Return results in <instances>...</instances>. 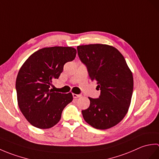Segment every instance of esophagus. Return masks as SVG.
<instances>
[{"label": "esophagus", "mask_w": 159, "mask_h": 159, "mask_svg": "<svg viewBox=\"0 0 159 159\" xmlns=\"http://www.w3.org/2000/svg\"><path fill=\"white\" fill-rule=\"evenodd\" d=\"M72 96H73V98H80V97H81V94H76V93H73L72 94Z\"/></svg>", "instance_id": "obj_1"}]
</instances>
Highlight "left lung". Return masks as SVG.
I'll return each mask as SVG.
<instances>
[{"mask_svg": "<svg viewBox=\"0 0 159 159\" xmlns=\"http://www.w3.org/2000/svg\"><path fill=\"white\" fill-rule=\"evenodd\" d=\"M80 61L89 76L100 89L99 98L89 97L90 105L82 111L84 120L100 130L113 127L129 109L133 92V76L124 57L117 48L107 44L77 46Z\"/></svg>", "mask_w": 159, "mask_h": 159, "instance_id": "left-lung-1", "label": "left lung"}]
</instances>
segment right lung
<instances>
[{
  "label": "right lung",
  "instance_id": "obj_1",
  "mask_svg": "<svg viewBox=\"0 0 159 159\" xmlns=\"http://www.w3.org/2000/svg\"><path fill=\"white\" fill-rule=\"evenodd\" d=\"M72 47L43 48L33 53L23 63L16 78L17 99L20 111L29 122L41 129L59 122L64 108L73 100L72 93L50 89L58 79L63 66L76 57Z\"/></svg>",
  "mask_w": 159,
  "mask_h": 159
}]
</instances>
